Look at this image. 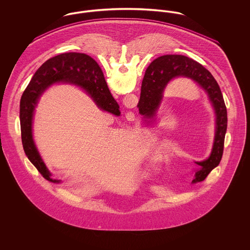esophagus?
I'll return each mask as SVG.
<instances>
[{"label": "esophagus", "mask_w": 250, "mask_h": 250, "mask_svg": "<svg viewBox=\"0 0 250 250\" xmlns=\"http://www.w3.org/2000/svg\"><path fill=\"white\" fill-rule=\"evenodd\" d=\"M132 117H135V116H134V113H132Z\"/></svg>", "instance_id": "34e87169"}]
</instances>
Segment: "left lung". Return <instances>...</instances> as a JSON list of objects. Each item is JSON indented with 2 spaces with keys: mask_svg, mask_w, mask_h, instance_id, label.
Returning <instances> with one entry per match:
<instances>
[{
  "mask_svg": "<svg viewBox=\"0 0 250 250\" xmlns=\"http://www.w3.org/2000/svg\"><path fill=\"white\" fill-rule=\"evenodd\" d=\"M179 77L188 78L198 84L208 95L215 115L214 143L209 157L195 161L193 184L202 182L218 166L223 155L227 131V108L221 90L212 74L201 63L184 55H164L151 62L145 71L137 107L145 122L154 119L163 99V94L168 83ZM152 122V121H151Z\"/></svg>",
  "mask_w": 250,
  "mask_h": 250,
  "instance_id": "1",
  "label": "left lung"
}]
</instances>
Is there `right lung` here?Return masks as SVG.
Listing matches in <instances>:
<instances>
[{
    "label": "right lung",
    "mask_w": 250,
    "mask_h": 250,
    "mask_svg": "<svg viewBox=\"0 0 250 250\" xmlns=\"http://www.w3.org/2000/svg\"><path fill=\"white\" fill-rule=\"evenodd\" d=\"M56 83L78 85L92 97L100 109L117 116L121 112L118 103L109 92L103 72L90 56L77 52L62 53L48 59L37 69L21 99V141L25 154L41 175L51 183L60 184L61 180L52 178L33 137V121L38 99L51 85Z\"/></svg>",
    "instance_id": "obj_1"
}]
</instances>
